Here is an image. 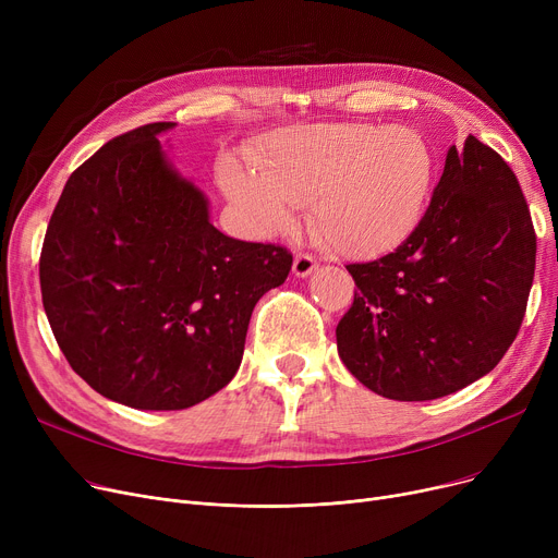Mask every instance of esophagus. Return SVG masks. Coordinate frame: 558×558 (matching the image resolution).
Here are the masks:
<instances>
[{
  "instance_id": "obj_1",
  "label": "esophagus",
  "mask_w": 558,
  "mask_h": 558,
  "mask_svg": "<svg viewBox=\"0 0 558 558\" xmlns=\"http://www.w3.org/2000/svg\"><path fill=\"white\" fill-rule=\"evenodd\" d=\"M316 269V259L310 253H296L294 257V276L307 278Z\"/></svg>"
}]
</instances>
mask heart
Here are the masks:
<instances>
[{
	"label": "heart",
	"mask_w": 558,
	"mask_h": 558,
	"mask_svg": "<svg viewBox=\"0 0 558 558\" xmlns=\"http://www.w3.org/2000/svg\"><path fill=\"white\" fill-rule=\"evenodd\" d=\"M253 165L219 162V183L246 226L269 238L307 203L312 238L345 257L402 244L425 215L438 167L418 129L373 124L276 131L262 140Z\"/></svg>",
	"instance_id": "obj_1"
}]
</instances>
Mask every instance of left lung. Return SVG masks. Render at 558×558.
Returning a JSON list of instances; mask_svg holds the SVG:
<instances>
[{
	"label": "left lung",
	"mask_w": 558,
	"mask_h": 558,
	"mask_svg": "<svg viewBox=\"0 0 558 558\" xmlns=\"http://www.w3.org/2000/svg\"><path fill=\"white\" fill-rule=\"evenodd\" d=\"M345 269L357 291L337 348L364 387L404 402L468 387L505 357L534 282L536 230L515 173L468 135L414 232Z\"/></svg>",
	"instance_id": "obj_1"
}]
</instances>
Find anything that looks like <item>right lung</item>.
<instances>
[{
    "label": "right lung",
    "mask_w": 558,
    "mask_h": 558,
    "mask_svg": "<svg viewBox=\"0 0 558 558\" xmlns=\"http://www.w3.org/2000/svg\"><path fill=\"white\" fill-rule=\"evenodd\" d=\"M154 122L87 158L58 198L40 253L43 305L70 366L108 400L175 412L238 373L255 303L291 253L219 232L167 162Z\"/></svg>",
    "instance_id": "right-lung-1"
}]
</instances>
